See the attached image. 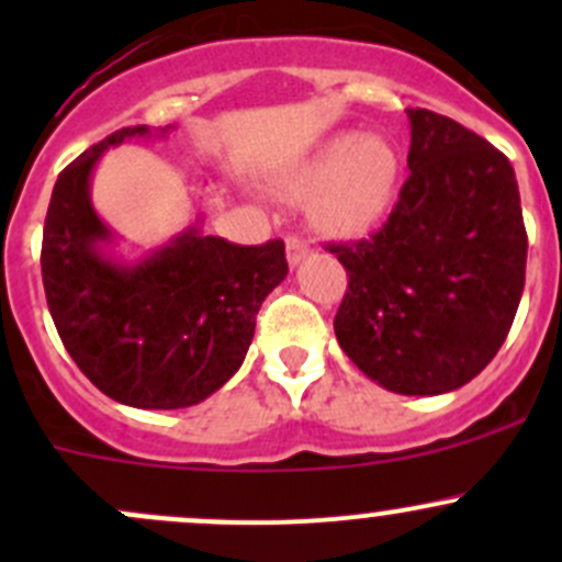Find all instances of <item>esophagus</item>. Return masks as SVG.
<instances>
[{
    "instance_id": "esophagus-1",
    "label": "esophagus",
    "mask_w": 562,
    "mask_h": 562,
    "mask_svg": "<svg viewBox=\"0 0 562 562\" xmlns=\"http://www.w3.org/2000/svg\"><path fill=\"white\" fill-rule=\"evenodd\" d=\"M285 252H288V263L296 266V263H302V260L310 255V245L302 239V236H288Z\"/></svg>"
}]
</instances>
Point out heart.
I'll return each instance as SVG.
<instances>
[{"instance_id": "heart-1", "label": "heart", "mask_w": 562, "mask_h": 562, "mask_svg": "<svg viewBox=\"0 0 562 562\" xmlns=\"http://www.w3.org/2000/svg\"><path fill=\"white\" fill-rule=\"evenodd\" d=\"M400 179V157L378 135L342 133L328 138L304 160L282 190L291 198L315 195V212L326 228L361 231L389 209Z\"/></svg>"}]
</instances>
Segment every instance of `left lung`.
I'll list each match as a JSON object with an SVG mask.
<instances>
[{
  "mask_svg": "<svg viewBox=\"0 0 562 562\" xmlns=\"http://www.w3.org/2000/svg\"><path fill=\"white\" fill-rule=\"evenodd\" d=\"M405 184L383 228L326 245L348 271L334 334L396 394H446L506 342L525 288L527 234L512 162L449 116L407 108Z\"/></svg>",
  "mask_w": 562,
  "mask_h": 562,
  "instance_id": "obj_1",
  "label": "left lung"
}]
</instances>
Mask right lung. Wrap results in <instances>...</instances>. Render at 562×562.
<instances>
[{"instance_id": "obj_1", "label": "right lung", "mask_w": 562, "mask_h": 562, "mask_svg": "<svg viewBox=\"0 0 562 562\" xmlns=\"http://www.w3.org/2000/svg\"><path fill=\"white\" fill-rule=\"evenodd\" d=\"M149 135L146 124L116 130L59 173L40 266L50 317L78 370L122 405L176 411L234 378L288 260L280 239L241 247L203 236L198 223L138 263L105 255L111 231L94 212L89 179L105 149Z\"/></svg>"}]
</instances>
